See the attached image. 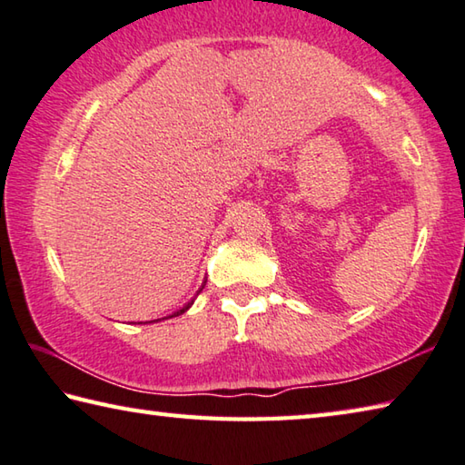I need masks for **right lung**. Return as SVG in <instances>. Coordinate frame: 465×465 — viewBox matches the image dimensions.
<instances>
[{
	"mask_svg": "<svg viewBox=\"0 0 465 465\" xmlns=\"http://www.w3.org/2000/svg\"><path fill=\"white\" fill-rule=\"evenodd\" d=\"M203 286H206V282H203ZM203 286L198 290V292H202L203 290ZM192 304H193V300H190V302H187L183 308H179V311L177 312H173V314H169V316H165V319H171V316H179V314H183L185 311H190V308H192ZM157 321H163V319H157ZM151 322H154V321H151Z\"/></svg>",
	"mask_w": 465,
	"mask_h": 465,
	"instance_id": "add662e5",
	"label": "right lung"
}]
</instances>
